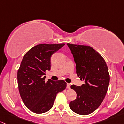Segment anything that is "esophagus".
Returning a JSON list of instances; mask_svg holds the SVG:
<instances>
[{
  "label": "esophagus",
  "instance_id": "1",
  "mask_svg": "<svg viewBox=\"0 0 124 124\" xmlns=\"http://www.w3.org/2000/svg\"><path fill=\"white\" fill-rule=\"evenodd\" d=\"M70 86H71L70 84H69V83H67V88L69 89L70 88Z\"/></svg>",
  "mask_w": 124,
  "mask_h": 124
}]
</instances>
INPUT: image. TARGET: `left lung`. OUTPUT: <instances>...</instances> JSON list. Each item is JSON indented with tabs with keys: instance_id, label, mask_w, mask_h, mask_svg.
Returning <instances> with one entry per match:
<instances>
[{
	"instance_id": "1",
	"label": "left lung",
	"mask_w": 124,
	"mask_h": 124,
	"mask_svg": "<svg viewBox=\"0 0 124 124\" xmlns=\"http://www.w3.org/2000/svg\"><path fill=\"white\" fill-rule=\"evenodd\" d=\"M76 63V73L84 84L70 86L77 94L69 103L76 113L86 115L97 109L104 99L109 86L108 67L103 57L90 46L67 43Z\"/></svg>"
}]
</instances>
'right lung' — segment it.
Returning <instances> with one entry per match:
<instances>
[{
    "label": "right lung",
    "instance_id": "add662e5",
    "mask_svg": "<svg viewBox=\"0 0 124 124\" xmlns=\"http://www.w3.org/2000/svg\"><path fill=\"white\" fill-rule=\"evenodd\" d=\"M64 45L39 44L24 55L18 70L19 92L25 106L35 113H43L53 106L58 93L65 90L62 80L45 82L46 70L51 69V57Z\"/></svg>",
    "mask_w": 124,
    "mask_h": 124
}]
</instances>
